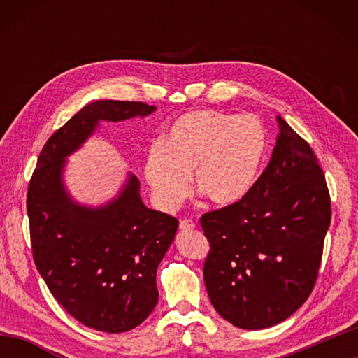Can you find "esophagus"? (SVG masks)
I'll return each instance as SVG.
<instances>
[{
    "instance_id": "1",
    "label": "esophagus",
    "mask_w": 358,
    "mask_h": 358,
    "mask_svg": "<svg viewBox=\"0 0 358 358\" xmlns=\"http://www.w3.org/2000/svg\"><path fill=\"white\" fill-rule=\"evenodd\" d=\"M180 229L183 230V232H186V230H192V229H196V222H194L192 220H181Z\"/></svg>"
}]
</instances>
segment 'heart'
<instances>
[{"label":"heart","mask_w":358,"mask_h":358,"mask_svg":"<svg viewBox=\"0 0 358 358\" xmlns=\"http://www.w3.org/2000/svg\"><path fill=\"white\" fill-rule=\"evenodd\" d=\"M266 131L251 115L194 110L181 115L161 145L148 151L145 178L164 210H173L189 192L227 207L243 201L259 178Z\"/></svg>","instance_id":"obj_1"}]
</instances>
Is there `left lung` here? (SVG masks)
<instances>
[{"mask_svg":"<svg viewBox=\"0 0 358 358\" xmlns=\"http://www.w3.org/2000/svg\"><path fill=\"white\" fill-rule=\"evenodd\" d=\"M268 166L243 201L201 217L210 243L203 280L221 317L246 330L286 320L313 292L331 220L310 143L276 117Z\"/></svg>","mask_w":358,"mask_h":358,"instance_id":"8db88e82","label":"left lung"}]
</instances>
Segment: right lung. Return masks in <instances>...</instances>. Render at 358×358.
I'll return each instance as SVG.
<instances>
[{"label": "right lung", "mask_w": 358, "mask_h": 358, "mask_svg": "<svg viewBox=\"0 0 358 358\" xmlns=\"http://www.w3.org/2000/svg\"><path fill=\"white\" fill-rule=\"evenodd\" d=\"M155 110L131 101L85 106L45 142L29 180L27 210L36 268L72 317L99 331H129L155 310L156 270L178 221L145 207L132 173L102 207L77 203L66 191L63 169L99 121L147 117Z\"/></svg>", "instance_id": "obj_1"}]
</instances>
